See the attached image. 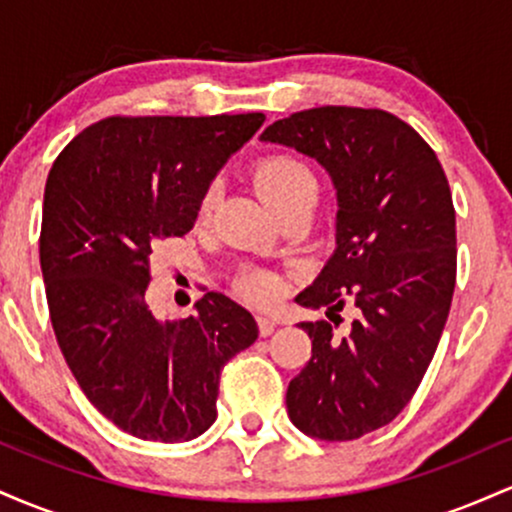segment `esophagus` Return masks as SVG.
Instances as JSON below:
<instances>
[{
	"mask_svg": "<svg viewBox=\"0 0 512 512\" xmlns=\"http://www.w3.org/2000/svg\"><path fill=\"white\" fill-rule=\"evenodd\" d=\"M257 325H260L262 337H269V334L274 332L276 320H272V317H267V315H260V317H257Z\"/></svg>",
	"mask_w": 512,
	"mask_h": 512,
	"instance_id": "esophagus-1",
	"label": "esophagus"
}]
</instances>
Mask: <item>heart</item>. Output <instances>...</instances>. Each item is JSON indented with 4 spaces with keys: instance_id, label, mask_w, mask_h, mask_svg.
<instances>
[{
    "instance_id": "obj_1",
    "label": "heart",
    "mask_w": 512,
    "mask_h": 512,
    "mask_svg": "<svg viewBox=\"0 0 512 512\" xmlns=\"http://www.w3.org/2000/svg\"><path fill=\"white\" fill-rule=\"evenodd\" d=\"M252 180H255L257 192H260L264 202L272 207L276 214L284 219L293 209L313 207L317 199V185L315 173L305 161H301L293 154H272L264 156L257 161L255 170H252ZM216 207V185H209L204 190L202 199L197 207V223H209L211 214ZM238 289L245 298L255 303H272L284 291V281L272 272L264 269H248L240 274Z\"/></svg>"
}]
</instances>
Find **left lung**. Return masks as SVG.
Listing matches in <instances>:
<instances>
[{
  "label": "left lung",
  "instance_id": "8db88e82",
  "mask_svg": "<svg viewBox=\"0 0 512 512\" xmlns=\"http://www.w3.org/2000/svg\"><path fill=\"white\" fill-rule=\"evenodd\" d=\"M260 139L315 158L337 190V248L296 303L327 308L330 320L346 298L358 308L344 337L327 320L301 322L313 354L286 390L289 419L310 438H361L407 407L448 320L457 272L448 178L421 134L385 110H303Z\"/></svg>",
  "mask_w": 512,
  "mask_h": 512
}]
</instances>
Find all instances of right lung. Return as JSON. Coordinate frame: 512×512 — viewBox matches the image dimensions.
Returning <instances> with one entry per match:
<instances>
[{"mask_svg": "<svg viewBox=\"0 0 512 512\" xmlns=\"http://www.w3.org/2000/svg\"><path fill=\"white\" fill-rule=\"evenodd\" d=\"M262 122L105 117L52 163L40 228L52 330L88 402L129 436H202L216 421L221 368L260 332L214 291L195 315L158 320L146 286L151 255L192 231L204 190Z\"/></svg>", "mask_w": 512, "mask_h": 512, "instance_id": "add662e5", "label": "right lung"}]
</instances>
